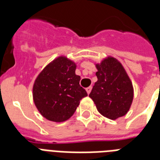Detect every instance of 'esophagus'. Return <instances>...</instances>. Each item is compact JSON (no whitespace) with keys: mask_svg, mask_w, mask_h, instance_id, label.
<instances>
[{"mask_svg":"<svg viewBox=\"0 0 160 160\" xmlns=\"http://www.w3.org/2000/svg\"><path fill=\"white\" fill-rule=\"evenodd\" d=\"M91 89H92V87H91V86L86 88V92H87V94H90V91H91Z\"/></svg>","mask_w":160,"mask_h":160,"instance_id":"obj_1","label":"esophagus"}]
</instances>
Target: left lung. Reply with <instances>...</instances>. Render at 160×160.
<instances>
[{
	"label": "left lung",
	"instance_id": "left-lung-1",
	"mask_svg": "<svg viewBox=\"0 0 160 160\" xmlns=\"http://www.w3.org/2000/svg\"><path fill=\"white\" fill-rule=\"evenodd\" d=\"M95 67L98 80L89 96L98 111L113 120L125 115L133 101L134 88L122 64L115 58L108 56Z\"/></svg>",
	"mask_w": 160,
	"mask_h": 160
}]
</instances>
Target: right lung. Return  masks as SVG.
Here are the masks:
<instances>
[{
  "label": "right lung",
  "instance_id": "obj_1",
  "mask_svg": "<svg viewBox=\"0 0 160 160\" xmlns=\"http://www.w3.org/2000/svg\"><path fill=\"white\" fill-rule=\"evenodd\" d=\"M76 64L65 56L49 63L36 77L33 100L43 117L53 122H63L72 116L81 99L87 96L75 75Z\"/></svg>",
  "mask_w": 160,
  "mask_h": 160
}]
</instances>
